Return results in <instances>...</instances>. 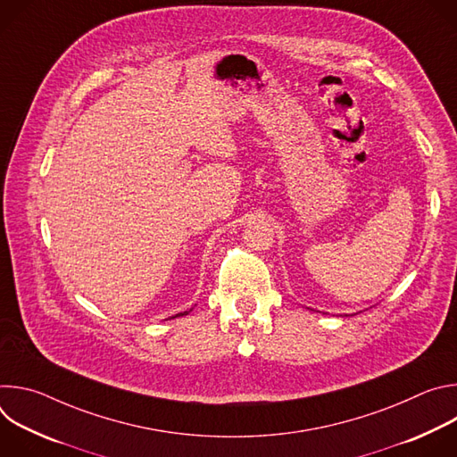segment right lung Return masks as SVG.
Returning <instances> with one entry per match:
<instances>
[{"label":"right lung","mask_w":457,"mask_h":457,"mask_svg":"<svg viewBox=\"0 0 457 457\" xmlns=\"http://www.w3.org/2000/svg\"><path fill=\"white\" fill-rule=\"evenodd\" d=\"M189 311H191V309H189ZM189 311H184V312H179V314H175V316H170V320H171V318H179V316H186Z\"/></svg>","instance_id":"right-lung-1"}]
</instances>
